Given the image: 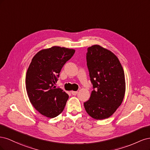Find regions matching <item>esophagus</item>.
Segmentation results:
<instances>
[{"label": "esophagus", "instance_id": "1", "mask_svg": "<svg viewBox=\"0 0 150 150\" xmlns=\"http://www.w3.org/2000/svg\"><path fill=\"white\" fill-rule=\"evenodd\" d=\"M71 94L72 95H76L78 94V91H71Z\"/></svg>", "mask_w": 150, "mask_h": 150}]
</instances>
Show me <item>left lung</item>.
<instances>
[{"mask_svg": "<svg viewBox=\"0 0 150 150\" xmlns=\"http://www.w3.org/2000/svg\"><path fill=\"white\" fill-rule=\"evenodd\" d=\"M86 62L93 91L84 103L88 114L103 120L111 116L123 100L125 93V73L117 57L99 45L88 49Z\"/></svg>", "mask_w": 150, "mask_h": 150, "instance_id": "left-lung-1", "label": "left lung"}]
</instances>
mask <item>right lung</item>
Returning a JSON list of instances; mask_svg holds the SVG:
<instances>
[{"mask_svg": "<svg viewBox=\"0 0 150 150\" xmlns=\"http://www.w3.org/2000/svg\"><path fill=\"white\" fill-rule=\"evenodd\" d=\"M74 52V49L54 46L41 50L32 59L25 88L31 104L45 116L53 118L64 110L69 96L55 84L62 67Z\"/></svg>", "mask_w": 150, "mask_h": 150, "instance_id": "1", "label": "right lung"}]
</instances>
